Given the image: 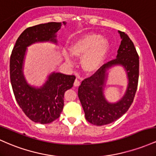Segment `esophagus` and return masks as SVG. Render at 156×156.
Listing matches in <instances>:
<instances>
[{"instance_id":"obj_1","label":"esophagus","mask_w":156,"mask_h":156,"mask_svg":"<svg viewBox=\"0 0 156 156\" xmlns=\"http://www.w3.org/2000/svg\"><path fill=\"white\" fill-rule=\"evenodd\" d=\"M80 84H81V82H80V81H78V79H76L74 82V86L75 87H79Z\"/></svg>"}]
</instances>
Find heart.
<instances>
[{"instance_id": "b5f03b06", "label": "heart", "mask_w": 156, "mask_h": 156, "mask_svg": "<svg viewBox=\"0 0 156 156\" xmlns=\"http://www.w3.org/2000/svg\"><path fill=\"white\" fill-rule=\"evenodd\" d=\"M109 44L105 37L97 33H88L82 35L73 42L69 51L72 55L81 59V66L87 73H93L100 68L108 54ZM68 63L71 58L65 53Z\"/></svg>"}]
</instances>
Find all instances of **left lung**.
<instances>
[{"label":"left lung","instance_id":"1","mask_svg":"<svg viewBox=\"0 0 156 156\" xmlns=\"http://www.w3.org/2000/svg\"><path fill=\"white\" fill-rule=\"evenodd\" d=\"M121 38L116 58L104 64L96 73L82 81L78 95L87 121L96 126L114 122L126 113L133 102L139 75V58L134 44L124 32L119 31ZM115 66H122L126 69L128 84L124 96L110 103L103 95L107 80V71Z\"/></svg>","mask_w":156,"mask_h":156}]
</instances>
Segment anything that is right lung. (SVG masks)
<instances>
[{"label": "right lung", "mask_w": 156, "mask_h": 156, "mask_svg": "<svg viewBox=\"0 0 156 156\" xmlns=\"http://www.w3.org/2000/svg\"><path fill=\"white\" fill-rule=\"evenodd\" d=\"M64 22H49L29 27L20 34L12 52L9 63L10 81L20 109L35 123L49 124L58 119L64 107L65 92L73 86L75 75L53 72L40 87L31 86L23 75L27 47L38 42L57 44L56 33Z\"/></svg>", "instance_id": "obj_1"}]
</instances>
